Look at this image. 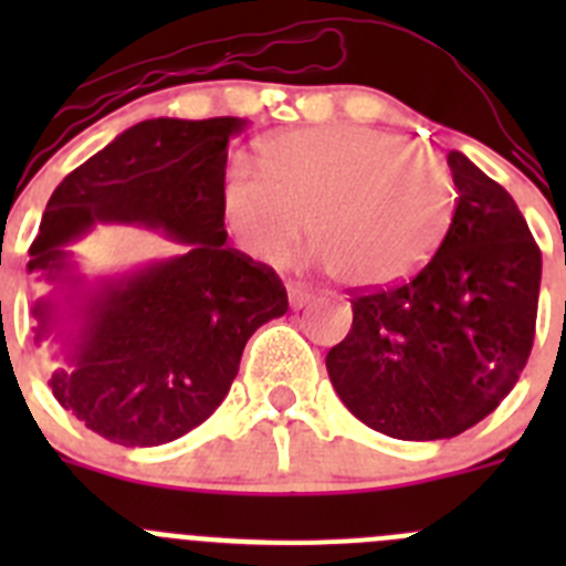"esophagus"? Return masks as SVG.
<instances>
[{
  "label": "esophagus",
  "instance_id": "1",
  "mask_svg": "<svg viewBox=\"0 0 566 566\" xmlns=\"http://www.w3.org/2000/svg\"><path fill=\"white\" fill-rule=\"evenodd\" d=\"M312 297H314V294L308 292L303 283H289V306H292V308H303Z\"/></svg>",
  "mask_w": 566,
  "mask_h": 566
}]
</instances>
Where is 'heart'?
I'll use <instances>...</instances> for the list:
<instances>
[{
  "label": "heart",
  "mask_w": 566,
  "mask_h": 566,
  "mask_svg": "<svg viewBox=\"0 0 566 566\" xmlns=\"http://www.w3.org/2000/svg\"><path fill=\"white\" fill-rule=\"evenodd\" d=\"M258 169L223 172L221 218L238 247L277 266L306 221L314 260L343 286H388L417 272L453 212L442 155L382 129L326 124L269 135Z\"/></svg>",
  "instance_id": "b5f03b06"
}]
</instances>
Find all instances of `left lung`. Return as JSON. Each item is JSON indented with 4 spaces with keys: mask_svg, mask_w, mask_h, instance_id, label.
<instances>
[{
    "mask_svg": "<svg viewBox=\"0 0 566 566\" xmlns=\"http://www.w3.org/2000/svg\"><path fill=\"white\" fill-rule=\"evenodd\" d=\"M451 227L411 280L354 294L326 357L359 422L394 439H451L499 408L536 337L542 252L504 187L453 149Z\"/></svg>",
    "mask_w": 566,
    "mask_h": 566,
    "instance_id": "left-lung-1",
    "label": "left lung"
}]
</instances>
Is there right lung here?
I'll list each match as a JSON object with an SVG mask.
<instances>
[{"label": "right lung", "mask_w": 566, "mask_h": 566, "mask_svg": "<svg viewBox=\"0 0 566 566\" xmlns=\"http://www.w3.org/2000/svg\"><path fill=\"white\" fill-rule=\"evenodd\" d=\"M247 118H149L124 129L50 195L28 272L53 292L33 303L36 343L62 339L50 388L90 431L124 448L172 442L209 419L238 377L249 337L283 317L266 263L227 247L221 181ZM96 222L167 233L178 255L87 281L69 243Z\"/></svg>", "instance_id": "obj_1"}]
</instances>
